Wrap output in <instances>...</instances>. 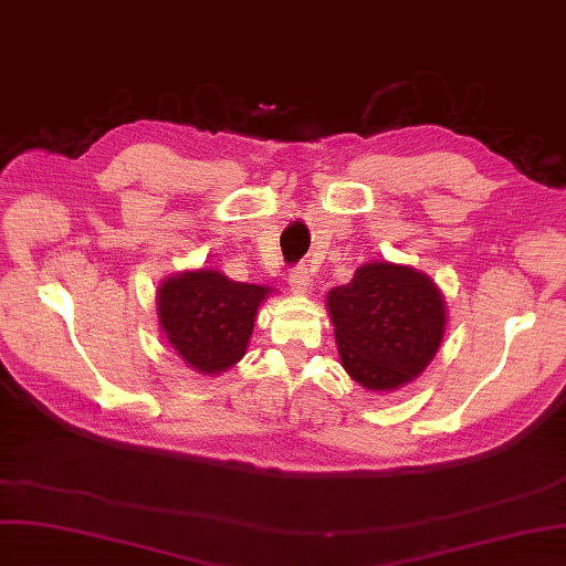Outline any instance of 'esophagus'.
I'll list each match as a JSON object with an SVG mask.
<instances>
[{
	"mask_svg": "<svg viewBox=\"0 0 566 566\" xmlns=\"http://www.w3.org/2000/svg\"><path fill=\"white\" fill-rule=\"evenodd\" d=\"M289 286H292L294 294H308L311 289V272L305 265H298L289 274Z\"/></svg>",
	"mask_w": 566,
	"mask_h": 566,
	"instance_id": "obj_1",
	"label": "esophagus"
}]
</instances>
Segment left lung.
Returning <instances> with one entry per match:
<instances>
[{
	"instance_id": "left-lung-1",
	"label": "left lung",
	"mask_w": 566,
	"mask_h": 566,
	"mask_svg": "<svg viewBox=\"0 0 566 566\" xmlns=\"http://www.w3.org/2000/svg\"><path fill=\"white\" fill-rule=\"evenodd\" d=\"M338 358L367 391H394L424 373L446 334L441 289L410 265L365 263L327 294Z\"/></svg>"
}]
</instances>
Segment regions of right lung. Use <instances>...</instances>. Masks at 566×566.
<instances>
[{
    "instance_id": "1",
    "label": "right lung",
    "mask_w": 566,
    "mask_h": 566,
    "mask_svg": "<svg viewBox=\"0 0 566 566\" xmlns=\"http://www.w3.org/2000/svg\"><path fill=\"white\" fill-rule=\"evenodd\" d=\"M268 294L272 289L232 282L211 268L175 272L158 286V325L185 365L220 375L244 358Z\"/></svg>"
}]
</instances>
